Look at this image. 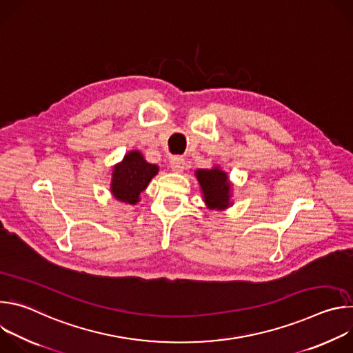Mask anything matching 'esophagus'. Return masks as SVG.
I'll return each instance as SVG.
<instances>
[{
  "mask_svg": "<svg viewBox=\"0 0 353 353\" xmlns=\"http://www.w3.org/2000/svg\"><path fill=\"white\" fill-rule=\"evenodd\" d=\"M184 166H185V161H184L183 158H180V157L172 158V161H170V168H172L173 172L180 173V172L184 170Z\"/></svg>",
  "mask_w": 353,
  "mask_h": 353,
  "instance_id": "34e87169",
  "label": "esophagus"
}]
</instances>
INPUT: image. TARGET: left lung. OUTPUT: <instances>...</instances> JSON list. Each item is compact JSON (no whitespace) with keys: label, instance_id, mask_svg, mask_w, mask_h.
Segmentation results:
<instances>
[{"label":"left lung","instance_id":"8db88e82","mask_svg":"<svg viewBox=\"0 0 353 353\" xmlns=\"http://www.w3.org/2000/svg\"><path fill=\"white\" fill-rule=\"evenodd\" d=\"M196 179L204 192V199L211 208H226L229 204V190L228 176L219 169L196 172Z\"/></svg>","mask_w":353,"mask_h":353}]
</instances>
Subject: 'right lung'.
Segmentation results:
<instances>
[{"label": "right lung", "mask_w": 353, "mask_h": 353, "mask_svg": "<svg viewBox=\"0 0 353 353\" xmlns=\"http://www.w3.org/2000/svg\"><path fill=\"white\" fill-rule=\"evenodd\" d=\"M158 173V166L148 163L138 150L125 155L124 161L114 168L112 192L123 203L137 204L141 191Z\"/></svg>", "instance_id": "1"}]
</instances>
